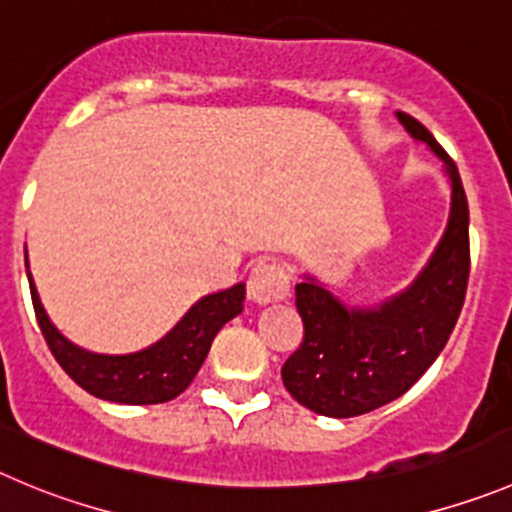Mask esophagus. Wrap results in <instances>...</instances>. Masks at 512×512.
<instances>
[{
    "mask_svg": "<svg viewBox=\"0 0 512 512\" xmlns=\"http://www.w3.org/2000/svg\"><path fill=\"white\" fill-rule=\"evenodd\" d=\"M246 289L256 304L281 301L289 296V274L276 261H259L248 274Z\"/></svg>",
    "mask_w": 512,
    "mask_h": 512,
    "instance_id": "34e87169",
    "label": "esophagus"
}]
</instances>
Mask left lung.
Masks as SVG:
<instances>
[{
    "label": "left lung",
    "instance_id": "left-lung-1",
    "mask_svg": "<svg viewBox=\"0 0 512 512\" xmlns=\"http://www.w3.org/2000/svg\"><path fill=\"white\" fill-rule=\"evenodd\" d=\"M412 138L430 145L452 180L447 231L427 269L379 309H347L314 279L296 284L304 342L281 367L299 405L324 417H357L405 394L440 357L465 304L470 279V211L460 173L435 135L397 113Z\"/></svg>",
    "mask_w": 512,
    "mask_h": 512
}]
</instances>
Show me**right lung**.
Returning a JSON list of instances; mask_svg holds the SVG:
<instances>
[{
  "label": "right lung",
  "instance_id": "right-lung-1",
  "mask_svg": "<svg viewBox=\"0 0 512 512\" xmlns=\"http://www.w3.org/2000/svg\"><path fill=\"white\" fill-rule=\"evenodd\" d=\"M29 291H32L37 324L57 364L85 392L107 402H120V405H158V402L178 397L198 374L221 326L241 314L243 296H246L243 284L203 296L158 344L143 352L110 357V354H92L67 342L57 332L55 324L47 319L32 276H29Z\"/></svg>",
  "mask_w": 512,
  "mask_h": 512
}]
</instances>
